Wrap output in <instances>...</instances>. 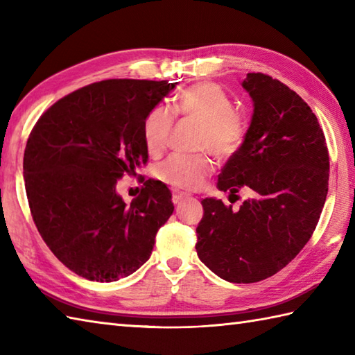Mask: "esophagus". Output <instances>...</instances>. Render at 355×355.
I'll return each instance as SVG.
<instances>
[{"mask_svg": "<svg viewBox=\"0 0 355 355\" xmlns=\"http://www.w3.org/2000/svg\"><path fill=\"white\" fill-rule=\"evenodd\" d=\"M184 198H187V195L183 192H173V195H172L173 205H180V202H182Z\"/></svg>", "mask_w": 355, "mask_h": 355, "instance_id": "34e87169", "label": "esophagus"}]
</instances>
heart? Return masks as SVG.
Here are the masks:
<instances>
[{
  "label": "heart",
  "mask_w": 355,
  "mask_h": 355,
  "mask_svg": "<svg viewBox=\"0 0 355 355\" xmlns=\"http://www.w3.org/2000/svg\"><path fill=\"white\" fill-rule=\"evenodd\" d=\"M177 116L198 122V149H209L218 158L233 155L245 135V123L233 110L230 96L212 82H200L187 87L173 102ZM172 130V114L164 107H154L143 120V140L153 155L168 145ZM214 163L207 154L171 155L155 166L160 182L180 189H198L212 173Z\"/></svg>",
  "instance_id": "b5f03b06"
}]
</instances>
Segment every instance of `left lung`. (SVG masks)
Returning a JSON list of instances; mask_svg holds the SVG:
<instances>
[{"mask_svg":"<svg viewBox=\"0 0 355 355\" xmlns=\"http://www.w3.org/2000/svg\"><path fill=\"white\" fill-rule=\"evenodd\" d=\"M253 114L243 145L225 163L218 189L253 197L238 210L201 201L198 258L227 282L252 284L282 270L311 238L328 193L329 157L322 128L302 97L282 82L248 73Z\"/></svg>","mask_w":355,"mask_h":355,"instance_id":"8db88e82","label":"left lung"}]
</instances>
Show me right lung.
Here are the masks:
<instances>
[{"label":"right lung","instance_id":"add662e5","mask_svg":"<svg viewBox=\"0 0 355 355\" xmlns=\"http://www.w3.org/2000/svg\"><path fill=\"white\" fill-rule=\"evenodd\" d=\"M177 84L96 82L51 105L30 132L22 168L33 221L53 254L88 281L139 270L173 212L162 182L143 183L131 205L116 186L148 162L143 120Z\"/></svg>","mask_w":355,"mask_h":355}]
</instances>
